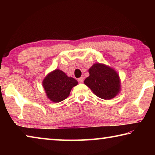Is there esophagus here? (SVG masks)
I'll return each instance as SVG.
<instances>
[{"label":"esophagus","instance_id":"esophagus-1","mask_svg":"<svg viewBox=\"0 0 155 155\" xmlns=\"http://www.w3.org/2000/svg\"><path fill=\"white\" fill-rule=\"evenodd\" d=\"M83 81H84V78L83 77H80V78H78V83H83Z\"/></svg>","mask_w":155,"mask_h":155}]
</instances>
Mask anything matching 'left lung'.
I'll return each mask as SVG.
<instances>
[{
  "label": "left lung",
  "instance_id": "obj_1",
  "mask_svg": "<svg viewBox=\"0 0 155 155\" xmlns=\"http://www.w3.org/2000/svg\"><path fill=\"white\" fill-rule=\"evenodd\" d=\"M90 76L84 83L99 98L110 100L120 91L119 75L113 68L99 63L94 64L89 69Z\"/></svg>",
  "mask_w": 155,
  "mask_h": 155
}]
</instances>
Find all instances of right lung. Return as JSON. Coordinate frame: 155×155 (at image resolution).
<instances>
[{"label": "right lung", "instance_id": "right-lung-1", "mask_svg": "<svg viewBox=\"0 0 155 155\" xmlns=\"http://www.w3.org/2000/svg\"><path fill=\"white\" fill-rule=\"evenodd\" d=\"M42 85L47 98L54 103H59L68 98L72 87L78 85V81L56 69L44 78Z\"/></svg>", "mask_w": 155, "mask_h": 155}]
</instances>
